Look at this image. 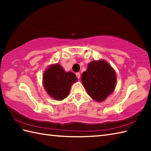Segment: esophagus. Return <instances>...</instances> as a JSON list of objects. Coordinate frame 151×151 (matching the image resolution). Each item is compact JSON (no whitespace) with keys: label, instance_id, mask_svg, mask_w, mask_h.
<instances>
[{"label":"esophagus","instance_id":"34e87169","mask_svg":"<svg viewBox=\"0 0 151 151\" xmlns=\"http://www.w3.org/2000/svg\"><path fill=\"white\" fill-rule=\"evenodd\" d=\"M76 77H77L78 78H81V73H76Z\"/></svg>","mask_w":151,"mask_h":151}]
</instances>
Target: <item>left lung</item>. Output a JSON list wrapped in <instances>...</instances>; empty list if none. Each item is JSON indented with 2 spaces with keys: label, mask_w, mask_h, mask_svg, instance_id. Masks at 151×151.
I'll use <instances>...</instances> for the list:
<instances>
[{
  "label": "left lung",
  "mask_w": 151,
  "mask_h": 151,
  "mask_svg": "<svg viewBox=\"0 0 151 151\" xmlns=\"http://www.w3.org/2000/svg\"><path fill=\"white\" fill-rule=\"evenodd\" d=\"M81 80L88 94L97 102L104 101L113 93L116 86L115 70L104 60L89 63Z\"/></svg>",
  "instance_id": "obj_1"
}]
</instances>
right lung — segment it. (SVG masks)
<instances>
[{
    "instance_id": "1",
    "label": "right lung",
    "mask_w": 151,
    "mask_h": 151,
    "mask_svg": "<svg viewBox=\"0 0 151 151\" xmlns=\"http://www.w3.org/2000/svg\"><path fill=\"white\" fill-rule=\"evenodd\" d=\"M76 81L75 73L65 72L58 63L50 65L43 76V84L47 94L57 101L67 97L71 85Z\"/></svg>"
}]
</instances>
